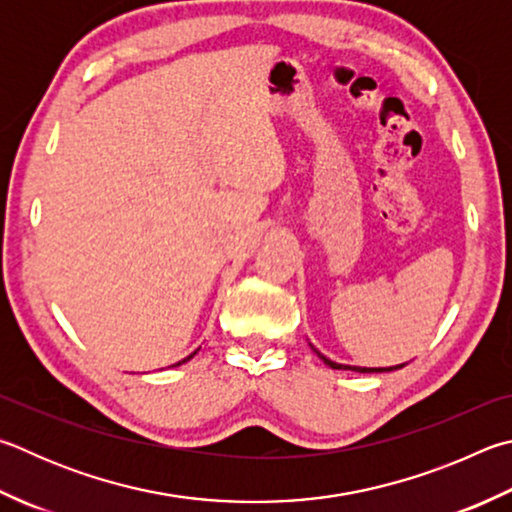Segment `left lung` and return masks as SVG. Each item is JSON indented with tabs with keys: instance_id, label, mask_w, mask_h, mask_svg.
<instances>
[{
	"instance_id": "1",
	"label": "left lung",
	"mask_w": 512,
	"mask_h": 512,
	"mask_svg": "<svg viewBox=\"0 0 512 512\" xmlns=\"http://www.w3.org/2000/svg\"><path fill=\"white\" fill-rule=\"evenodd\" d=\"M313 351L318 353V356L324 360V365H329L331 369H351V371H360V374H371V371H376V374H378V371H394V369L403 367V365H396V367H347V365H338V362L324 358L318 349H313Z\"/></svg>"
}]
</instances>
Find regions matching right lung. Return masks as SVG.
<instances>
[{
  "label": "right lung",
  "instance_id": "add662e5",
  "mask_svg": "<svg viewBox=\"0 0 512 512\" xmlns=\"http://www.w3.org/2000/svg\"><path fill=\"white\" fill-rule=\"evenodd\" d=\"M194 353H197V351H194ZM194 353H190V356H188V358H183V360H181V362H188V360H190V358H192V356H194ZM181 362H176V365H181Z\"/></svg>",
  "mask_w": 512,
  "mask_h": 512
}]
</instances>
